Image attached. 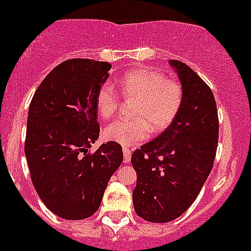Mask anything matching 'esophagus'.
<instances>
[{
	"mask_svg": "<svg viewBox=\"0 0 251 251\" xmlns=\"http://www.w3.org/2000/svg\"><path fill=\"white\" fill-rule=\"evenodd\" d=\"M124 152V162L128 163L131 160V150L127 149V147H123Z\"/></svg>",
	"mask_w": 251,
	"mask_h": 251,
	"instance_id": "1",
	"label": "esophagus"
}]
</instances>
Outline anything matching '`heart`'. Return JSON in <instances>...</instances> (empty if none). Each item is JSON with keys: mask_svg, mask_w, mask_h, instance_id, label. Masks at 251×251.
Wrapping results in <instances>:
<instances>
[{"mask_svg": "<svg viewBox=\"0 0 251 251\" xmlns=\"http://www.w3.org/2000/svg\"><path fill=\"white\" fill-rule=\"evenodd\" d=\"M125 99H136L132 116L107 125L104 139L124 146L145 141L153 132H162L172 125L183 104V88L178 81L167 79L163 73L149 67L127 70L118 79ZM120 97L110 83L102 84L97 94V111L102 120H110L118 112Z\"/></svg>", "mask_w": 251, "mask_h": 251, "instance_id": "1", "label": "heart"}]
</instances>
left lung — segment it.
<instances>
[{
	"label": "left lung",
	"mask_w": 251,
	"mask_h": 251,
	"mask_svg": "<svg viewBox=\"0 0 251 251\" xmlns=\"http://www.w3.org/2000/svg\"><path fill=\"white\" fill-rule=\"evenodd\" d=\"M170 64L183 88L181 111L170 127L131 156L137 173L135 212L152 223L173 221L191 207L212 171L219 136L209 86L184 63Z\"/></svg>",
	"instance_id": "1"
}]
</instances>
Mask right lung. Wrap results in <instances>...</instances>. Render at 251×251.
<instances>
[{
    "mask_svg": "<svg viewBox=\"0 0 251 251\" xmlns=\"http://www.w3.org/2000/svg\"><path fill=\"white\" fill-rule=\"evenodd\" d=\"M111 64L69 59L44 78L28 110L25 152L30 178L46 207L68 221L97 212L107 182L120 167L121 145L99 137L97 94Z\"/></svg>",
    "mask_w": 251,
    "mask_h": 251,
    "instance_id": "add662e5",
    "label": "right lung"
}]
</instances>
